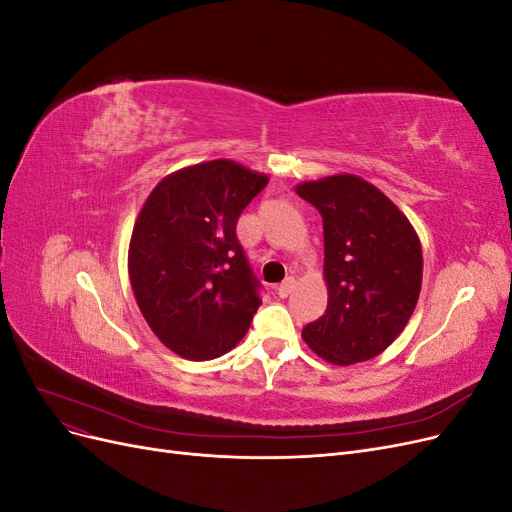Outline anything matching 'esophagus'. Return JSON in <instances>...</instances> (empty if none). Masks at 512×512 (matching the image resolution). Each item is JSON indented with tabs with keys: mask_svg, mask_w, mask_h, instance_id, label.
<instances>
[{
	"mask_svg": "<svg viewBox=\"0 0 512 512\" xmlns=\"http://www.w3.org/2000/svg\"><path fill=\"white\" fill-rule=\"evenodd\" d=\"M292 288H294V280H292V277H288V280H284L280 286L275 288V290H277V297H280V299H286L288 294L292 292Z\"/></svg>",
	"mask_w": 512,
	"mask_h": 512,
	"instance_id": "obj_1",
	"label": "esophagus"
}]
</instances>
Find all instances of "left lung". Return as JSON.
I'll use <instances>...</instances> for the list:
<instances>
[{"instance_id": "1", "label": "left lung", "mask_w": 512, "mask_h": 512, "mask_svg": "<svg viewBox=\"0 0 512 512\" xmlns=\"http://www.w3.org/2000/svg\"><path fill=\"white\" fill-rule=\"evenodd\" d=\"M322 215L327 312L303 329L324 361L352 365L374 359L408 324L423 282L416 230L376 185L333 175L297 185Z\"/></svg>"}]
</instances>
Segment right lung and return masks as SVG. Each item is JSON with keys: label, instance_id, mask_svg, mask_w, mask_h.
Masks as SVG:
<instances>
[{"label": "right lung", "instance_id": "add662e5", "mask_svg": "<svg viewBox=\"0 0 512 512\" xmlns=\"http://www.w3.org/2000/svg\"><path fill=\"white\" fill-rule=\"evenodd\" d=\"M269 183L230 160L181 168L138 213L128 271L160 342L190 361L235 348L260 307V282L237 239L241 211Z\"/></svg>", "mask_w": 512, "mask_h": 512}]
</instances>
